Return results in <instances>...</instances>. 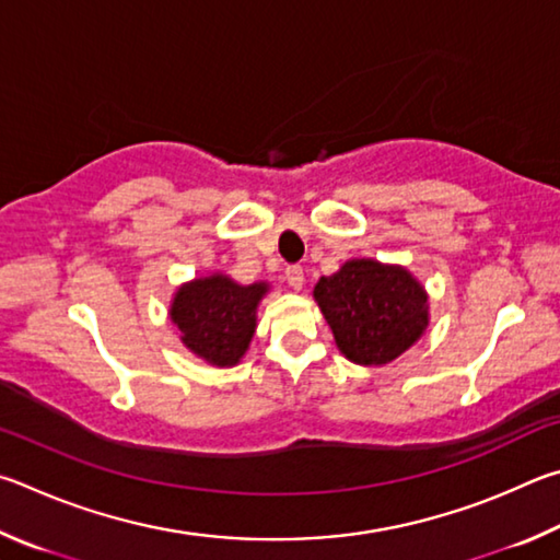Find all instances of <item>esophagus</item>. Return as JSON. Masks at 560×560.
<instances>
[{
	"label": "esophagus",
	"mask_w": 560,
	"mask_h": 560,
	"mask_svg": "<svg viewBox=\"0 0 560 560\" xmlns=\"http://www.w3.org/2000/svg\"><path fill=\"white\" fill-rule=\"evenodd\" d=\"M285 280H288L290 288L302 290V285H305V272H302L300 265H288V268H285Z\"/></svg>",
	"instance_id": "1"
}]
</instances>
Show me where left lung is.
Returning <instances> with one entry per match:
<instances>
[{
	"label": "left lung",
	"mask_w": 560,
	"mask_h": 560,
	"mask_svg": "<svg viewBox=\"0 0 560 560\" xmlns=\"http://www.w3.org/2000/svg\"><path fill=\"white\" fill-rule=\"evenodd\" d=\"M315 300L337 347L361 366L388 364L428 327V298L410 272L376 260H349L322 278Z\"/></svg>",
	"instance_id": "8db88e82"
}]
</instances>
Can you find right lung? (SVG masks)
<instances>
[{
	"label": "right lung",
	"mask_w": 560,
	"mask_h": 560,
	"mask_svg": "<svg viewBox=\"0 0 560 560\" xmlns=\"http://www.w3.org/2000/svg\"><path fill=\"white\" fill-rule=\"evenodd\" d=\"M265 292V282L238 285L223 275L194 280L176 292L172 322L194 354L215 366H231L250 345L255 307Z\"/></svg>",
	"instance_id": "add662e5"
}]
</instances>
